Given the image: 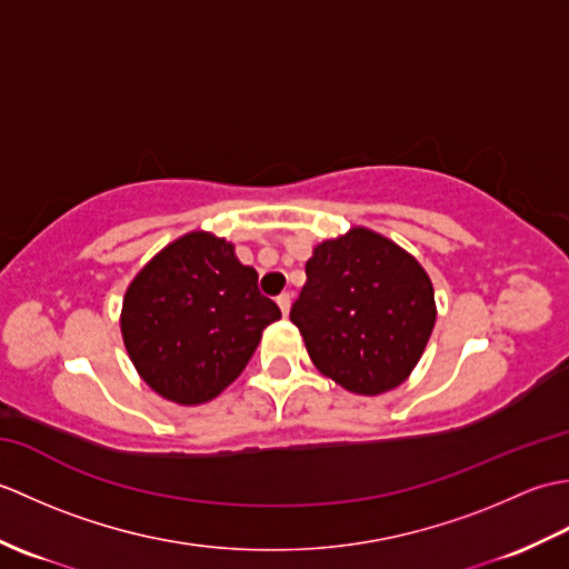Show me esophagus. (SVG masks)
<instances>
[{
  "label": "esophagus",
  "mask_w": 569,
  "mask_h": 569,
  "mask_svg": "<svg viewBox=\"0 0 569 569\" xmlns=\"http://www.w3.org/2000/svg\"><path fill=\"white\" fill-rule=\"evenodd\" d=\"M276 303H278V308H281L283 316L288 318V310H291V296H288V293H281V296L276 298Z\"/></svg>",
  "instance_id": "34e87169"
}]
</instances>
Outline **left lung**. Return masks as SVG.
Wrapping results in <instances>:
<instances>
[{
    "instance_id": "obj_1",
    "label": "left lung",
    "mask_w": 569,
    "mask_h": 569,
    "mask_svg": "<svg viewBox=\"0 0 569 569\" xmlns=\"http://www.w3.org/2000/svg\"><path fill=\"white\" fill-rule=\"evenodd\" d=\"M306 276L291 322L312 365L361 396L401 386L438 318L426 269L396 241L352 227L312 249Z\"/></svg>"
}]
</instances>
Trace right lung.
Listing matches in <instances>:
<instances>
[{
	"label": "right lung",
	"instance_id": "obj_1",
	"mask_svg": "<svg viewBox=\"0 0 569 569\" xmlns=\"http://www.w3.org/2000/svg\"><path fill=\"white\" fill-rule=\"evenodd\" d=\"M257 278L234 244L210 232L163 247L129 283L119 320L139 377L180 406L220 396L249 365L266 325L281 318Z\"/></svg>",
	"mask_w": 569,
	"mask_h": 569
}]
</instances>
